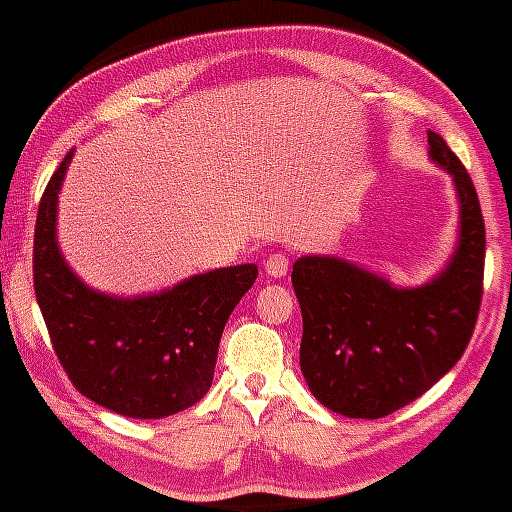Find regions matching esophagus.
<instances>
[{"label": "esophagus", "mask_w": 512, "mask_h": 512, "mask_svg": "<svg viewBox=\"0 0 512 512\" xmlns=\"http://www.w3.org/2000/svg\"><path fill=\"white\" fill-rule=\"evenodd\" d=\"M264 272L272 276V279H281V276L289 274V257L281 255V252H274L264 262Z\"/></svg>", "instance_id": "34e87169"}]
</instances>
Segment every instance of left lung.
I'll return each mask as SVG.
<instances>
[{"label":"left lung","instance_id":"obj_1","mask_svg":"<svg viewBox=\"0 0 512 512\" xmlns=\"http://www.w3.org/2000/svg\"><path fill=\"white\" fill-rule=\"evenodd\" d=\"M428 156L460 202L455 252L433 279L404 289L342 257L293 262L303 378L322 407L349 419H380L424 395L460 361L477 325L486 255L477 190L436 132Z\"/></svg>","mask_w":512,"mask_h":512}]
</instances>
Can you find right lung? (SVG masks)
Instances as JSON below:
<instances>
[{"label":"right lung","mask_w":512,"mask_h":512,"mask_svg":"<svg viewBox=\"0 0 512 512\" xmlns=\"http://www.w3.org/2000/svg\"><path fill=\"white\" fill-rule=\"evenodd\" d=\"M74 151L55 170L35 219L33 286L52 349L76 390L129 419H163L209 392L223 327L255 284L257 264L214 269L146 296L84 284L57 243V195Z\"/></svg>","instance_id":"add662e5"}]
</instances>
